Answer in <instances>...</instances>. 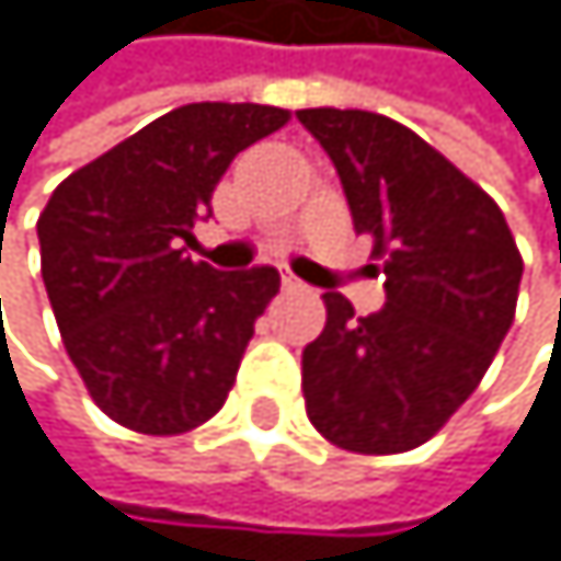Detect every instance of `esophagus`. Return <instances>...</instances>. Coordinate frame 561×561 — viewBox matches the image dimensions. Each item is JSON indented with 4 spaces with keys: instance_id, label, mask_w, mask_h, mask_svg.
Instances as JSON below:
<instances>
[{
    "instance_id": "obj_1",
    "label": "esophagus",
    "mask_w": 561,
    "mask_h": 561,
    "mask_svg": "<svg viewBox=\"0 0 561 561\" xmlns=\"http://www.w3.org/2000/svg\"><path fill=\"white\" fill-rule=\"evenodd\" d=\"M283 289H286V293H300V289H304V283H300V278H296V275H283Z\"/></svg>"
}]
</instances>
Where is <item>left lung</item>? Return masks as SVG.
<instances>
[{
    "label": "left lung",
    "mask_w": 561,
    "mask_h": 561,
    "mask_svg": "<svg viewBox=\"0 0 561 561\" xmlns=\"http://www.w3.org/2000/svg\"><path fill=\"white\" fill-rule=\"evenodd\" d=\"M296 117L335 163L387 278L383 310L366 318L324 293V331L304 348L307 415L352 454L415 450L482 383L517 313L524 257L500 205L412 128L374 111Z\"/></svg>",
    "instance_id": "left-lung-1"
}]
</instances>
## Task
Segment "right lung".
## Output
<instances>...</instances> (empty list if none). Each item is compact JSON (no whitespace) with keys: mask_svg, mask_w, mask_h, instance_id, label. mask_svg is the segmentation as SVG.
Returning <instances> with one entry per match:
<instances>
[{"mask_svg":"<svg viewBox=\"0 0 561 561\" xmlns=\"http://www.w3.org/2000/svg\"><path fill=\"white\" fill-rule=\"evenodd\" d=\"M289 111L202 101L149 122L55 187L37 219L61 342L96 409L146 436L209 422L278 293V272H216L184 254L240 149Z\"/></svg>","mask_w":561,"mask_h":561,"instance_id":"obj_1","label":"right lung"}]
</instances>
